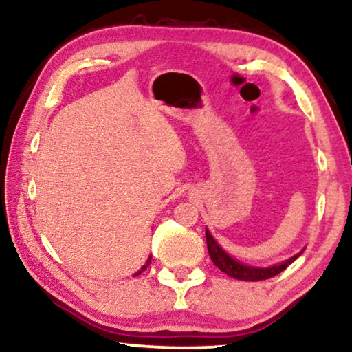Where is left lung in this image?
Wrapping results in <instances>:
<instances>
[{
  "mask_svg": "<svg viewBox=\"0 0 352 352\" xmlns=\"http://www.w3.org/2000/svg\"><path fill=\"white\" fill-rule=\"evenodd\" d=\"M205 235H206V247H208L211 261H213L214 266L221 269L224 274H228L229 277L237 278V280H245V282L266 280V278H271L274 276H277V274H280L282 271H285V269L290 266V264L302 253V252H300L298 254H295V256L287 259V261L276 264V266H271V267L245 266V264L239 263L237 259L230 258L229 254L219 247L218 242L213 239V235L210 234L208 229L205 230Z\"/></svg>",
  "mask_w": 352,
  "mask_h": 352,
  "instance_id": "obj_1",
  "label": "left lung"
}]
</instances>
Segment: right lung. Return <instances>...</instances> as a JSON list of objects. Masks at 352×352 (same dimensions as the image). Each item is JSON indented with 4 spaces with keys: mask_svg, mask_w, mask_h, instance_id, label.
Wrapping results in <instances>:
<instances>
[{
    "mask_svg": "<svg viewBox=\"0 0 352 352\" xmlns=\"http://www.w3.org/2000/svg\"><path fill=\"white\" fill-rule=\"evenodd\" d=\"M151 259H152V256H148V259H147V263H146V264H144V266L141 267V271H139V272H136V276H139V274H141L142 271H146V269H147V266H148V264H151Z\"/></svg>",
    "mask_w": 352,
    "mask_h": 352,
    "instance_id": "1",
    "label": "right lung"
}]
</instances>
